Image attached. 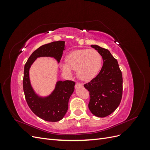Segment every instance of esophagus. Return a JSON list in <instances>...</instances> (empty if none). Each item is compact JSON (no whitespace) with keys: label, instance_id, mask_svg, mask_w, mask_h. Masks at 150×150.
Returning <instances> with one entry per match:
<instances>
[{"label":"esophagus","instance_id":"1","mask_svg":"<svg viewBox=\"0 0 150 150\" xmlns=\"http://www.w3.org/2000/svg\"><path fill=\"white\" fill-rule=\"evenodd\" d=\"M83 86V84H81V83H76V88H78L79 87H82Z\"/></svg>","mask_w":150,"mask_h":150}]
</instances>
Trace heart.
Returning <instances> with one entry per match:
<instances>
[{
  "mask_svg": "<svg viewBox=\"0 0 150 150\" xmlns=\"http://www.w3.org/2000/svg\"><path fill=\"white\" fill-rule=\"evenodd\" d=\"M61 67L62 71L68 74H72V70L77 71L81 79L89 81L101 70L102 56L95 49L76 50L67 54L66 62H62Z\"/></svg>",
  "mask_w": 150,
  "mask_h": 150,
  "instance_id": "b5f03b06",
  "label": "heart"
}]
</instances>
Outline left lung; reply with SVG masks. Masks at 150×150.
Listing matches in <instances>:
<instances>
[{"label":"left lung","mask_w":150,"mask_h":150,"mask_svg":"<svg viewBox=\"0 0 150 150\" xmlns=\"http://www.w3.org/2000/svg\"><path fill=\"white\" fill-rule=\"evenodd\" d=\"M102 56L103 65L99 73L84 85L90 93L88 107L94 116L111 115L120 105L122 93V77L117 60L108 49L91 45Z\"/></svg>","instance_id":"left-lung-1"}]
</instances>
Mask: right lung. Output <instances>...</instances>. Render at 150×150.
<instances>
[{
  "mask_svg": "<svg viewBox=\"0 0 150 150\" xmlns=\"http://www.w3.org/2000/svg\"><path fill=\"white\" fill-rule=\"evenodd\" d=\"M65 49V41L61 40L44 44L33 52L24 66L23 89L26 101L36 116L47 121L56 122L64 117L76 83L68 80L57 81L51 93L41 96L35 92L31 84L29 71L39 57H51L59 63ZM58 71H60L59 68Z\"/></svg>",
  "mask_w": 150,
  "mask_h": 150,
  "instance_id": "right-lung-1",
  "label": "right lung"
}]
</instances>
